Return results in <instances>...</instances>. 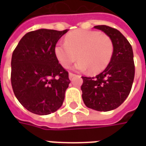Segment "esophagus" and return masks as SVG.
Here are the masks:
<instances>
[{
  "label": "esophagus",
  "mask_w": 146,
  "mask_h": 146,
  "mask_svg": "<svg viewBox=\"0 0 146 146\" xmlns=\"http://www.w3.org/2000/svg\"><path fill=\"white\" fill-rule=\"evenodd\" d=\"M74 76H76V74H74V73H69V78H70V80L72 79V78H73Z\"/></svg>",
  "instance_id": "esophagus-1"
}]
</instances>
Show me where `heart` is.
Here are the masks:
<instances>
[{
    "label": "heart",
    "instance_id": "b5f03b06",
    "mask_svg": "<svg viewBox=\"0 0 146 146\" xmlns=\"http://www.w3.org/2000/svg\"><path fill=\"white\" fill-rule=\"evenodd\" d=\"M66 42L54 47V54L61 65L68 68L80 58L74 68L84 71L90 69L93 73L104 70L113 54V43L107 34L98 31L77 30L66 36Z\"/></svg>",
    "mask_w": 146,
    "mask_h": 146
}]
</instances>
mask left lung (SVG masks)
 Instances as JSON below:
<instances>
[{
  "label": "left lung",
  "mask_w": 146,
  "mask_h": 146,
  "mask_svg": "<svg viewBox=\"0 0 146 146\" xmlns=\"http://www.w3.org/2000/svg\"><path fill=\"white\" fill-rule=\"evenodd\" d=\"M95 29L103 31L113 43V54L108 66L95 77L82 76V98L87 107L107 112L125 101L135 77L131 45L119 30L101 25Z\"/></svg>",
  "instance_id": "1"
}]
</instances>
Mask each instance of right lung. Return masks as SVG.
<instances>
[{"mask_svg": "<svg viewBox=\"0 0 146 146\" xmlns=\"http://www.w3.org/2000/svg\"><path fill=\"white\" fill-rule=\"evenodd\" d=\"M68 30H40L25 34L11 57V82L19 102L30 112L48 115L62 106L70 80L58 63L54 47Z\"/></svg>", "mask_w": 146, "mask_h": 146, "instance_id": "right-lung-1", "label": "right lung"}]
</instances>
